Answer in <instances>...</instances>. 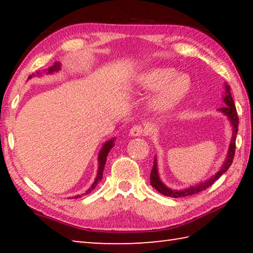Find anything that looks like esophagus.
I'll list each match as a JSON object with an SVG mask.
<instances>
[{
    "instance_id": "1",
    "label": "esophagus",
    "mask_w": 253,
    "mask_h": 253,
    "mask_svg": "<svg viewBox=\"0 0 253 253\" xmlns=\"http://www.w3.org/2000/svg\"><path fill=\"white\" fill-rule=\"evenodd\" d=\"M144 134V128L140 125H135L134 127H131V129L129 130V136L131 137H138L142 136Z\"/></svg>"
}]
</instances>
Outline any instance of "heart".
Returning a JSON list of instances; mask_svg holds the SVG:
<instances>
[{
  "label": "heart",
  "mask_w": 253,
  "mask_h": 253,
  "mask_svg": "<svg viewBox=\"0 0 253 253\" xmlns=\"http://www.w3.org/2000/svg\"><path fill=\"white\" fill-rule=\"evenodd\" d=\"M135 84L140 91H154L149 101L151 108L158 114L169 113L182 104L192 88L191 78L177 74L173 68H151L137 75Z\"/></svg>",
  "instance_id": "1"
}]
</instances>
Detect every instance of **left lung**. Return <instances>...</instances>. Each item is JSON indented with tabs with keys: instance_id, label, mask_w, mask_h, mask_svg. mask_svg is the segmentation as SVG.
<instances>
[{
	"instance_id": "1",
	"label": "left lung",
	"mask_w": 253,
	"mask_h": 253,
	"mask_svg": "<svg viewBox=\"0 0 253 253\" xmlns=\"http://www.w3.org/2000/svg\"><path fill=\"white\" fill-rule=\"evenodd\" d=\"M224 88H225L224 95L222 97H223V101L225 106L217 110L228 117L231 126H232V137H231L228 154H226V157L223 162V164L221 166V169L217 170L215 174L212 175L211 177L208 178L207 181L201 182L194 186L183 188V190H173V188H169V186H166L165 184L161 181L160 174H158V169H157V158L154 157V165L151 172V185L155 188V190L158 191V193H161L165 196H169V198H185V196H188V195L196 194L199 193V192L205 190V188H208L209 186H211L212 184L221 176V175H223L226 170L229 169L231 164H232L234 153H235V139H237V134H238L239 118H238L237 109H235L233 98L231 96L230 87L226 84H224Z\"/></svg>"
}]
</instances>
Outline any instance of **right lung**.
Masks as SVG:
<instances>
[{
  "mask_svg": "<svg viewBox=\"0 0 253 253\" xmlns=\"http://www.w3.org/2000/svg\"><path fill=\"white\" fill-rule=\"evenodd\" d=\"M61 70V63L60 62H54L53 66H51L50 68H48L46 69V75H52L54 74V72H58ZM42 72H37V76H41ZM34 76V74H33ZM32 78V76L29 77V79ZM115 140H116V138H111L109 140H107V142L104 143V145H102V147L100 149L99 154H98V170H97V176L95 178V181H93V183L91 184V186L88 188L87 191H85V193H84L83 195H85V194H89L90 192L93 190L97 186V184L99 183L101 181L102 178V172H104V169H105V164H106V161H107V156H108V153L110 152V149L114 147L115 145ZM76 199L78 198H81V195H76L75 196Z\"/></svg>",
  "mask_w": 253,
  "mask_h": 253,
  "instance_id": "obj_1",
  "label": "right lung"
}]
</instances>
